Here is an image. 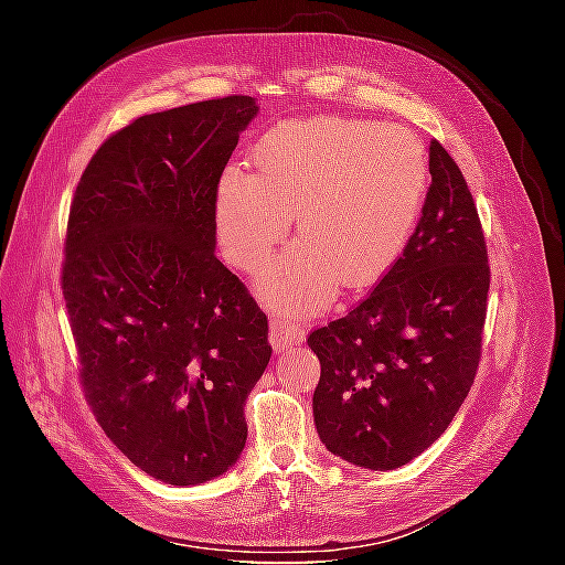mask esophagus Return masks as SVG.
Listing matches in <instances>:
<instances>
[{
  "label": "esophagus",
  "mask_w": 565,
  "mask_h": 565,
  "mask_svg": "<svg viewBox=\"0 0 565 565\" xmlns=\"http://www.w3.org/2000/svg\"><path fill=\"white\" fill-rule=\"evenodd\" d=\"M306 337L299 322L292 320H270V344L276 351H287L297 344H301Z\"/></svg>",
  "instance_id": "1"
}]
</instances>
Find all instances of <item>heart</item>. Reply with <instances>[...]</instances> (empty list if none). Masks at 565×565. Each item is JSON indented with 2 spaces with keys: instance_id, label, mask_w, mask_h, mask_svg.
<instances>
[{
  "instance_id": "b5f03b06",
  "label": "heart",
  "mask_w": 565,
  "mask_h": 565,
  "mask_svg": "<svg viewBox=\"0 0 565 565\" xmlns=\"http://www.w3.org/2000/svg\"><path fill=\"white\" fill-rule=\"evenodd\" d=\"M254 174L231 167L218 181L216 231L237 268H256L297 212L301 241L256 278L276 309H324L339 280L365 287L398 264L429 193V160L401 127L309 117L268 129L249 152Z\"/></svg>"
}]
</instances>
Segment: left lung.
<instances>
[{"label":"left lung","instance_id":"obj_1","mask_svg":"<svg viewBox=\"0 0 565 565\" xmlns=\"http://www.w3.org/2000/svg\"><path fill=\"white\" fill-rule=\"evenodd\" d=\"M431 185L419 226L380 285L309 337L320 361L313 419L332 455L398 469L436 443L473 384L490 266L459 167L429 143Z\"/></svg>","mask_w":565,"mask_h":565}]
</instances>
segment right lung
Here are the masks:
<instances>
[{
  "label": "right lung",
  "instance_id": "1",
  "mask_svg": "<svg viewBox=\"0 0 565 565\" xmlns=\"http://www.w3.org/2000/svg\"><path fill=\"white\" fill-rule=\"evenodd\" d=\"M252 96L134 119L96 150L67 218L63 297L100 429L169 486L226 473L270 361L268 320L216 259V191Z\"/></svg>",
  "mask_w": 565,
  "mask_h": 565
}]
</instances>
